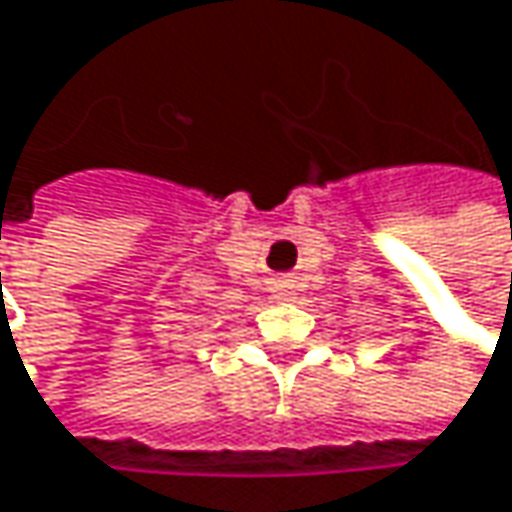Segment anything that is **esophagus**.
Segmentation results:
<instances>
[{"label": "esophagus", "instance_id": "obj_1", "mask_svg": "<svg viewBox=\"0 0 512 512\" xmlns=\"http://www.w3.org/2000/svg\"><path fill=\"white\" fill-rule=\"evenodd\" d=\"M272 293H275V299H278V302H290V299L296 296V290H293V284H290V281H275Z\"/></svg>", "mask_w": 512, "mask_h": 512}]
</instances>
